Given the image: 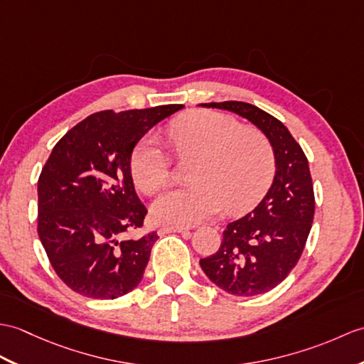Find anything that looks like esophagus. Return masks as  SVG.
Instances as JSON below:
<instances>
[{
	"label": "esophagus",
	"mask_w": 364,
	"mask_h": 364,
	"mask_svg": "<svg viewBox=\"0 0 364 364\" xmlns=\"http://www.w3.org/2000/svg\"><path fill=\"white\" fill-rule=\"evenodd\" d=\"M168 232H188V228H183V226H163L161 230H159V234H168Z\"/></svg>",
	"instance_id": "34e87169"
}]
</instances>
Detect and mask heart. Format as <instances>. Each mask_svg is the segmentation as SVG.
<instances>
[{
    "instance_id": "heart-1",
    "label": "heart",
    "mask_w": 364,
    "mask_h": 364,
    "mask_svg": "<svg viewBox=\"0 0 364 364\" xmlns=\"http://www.w3.org/2000/svg\"><path fill=\"white\" fill-rule=\"evenodd\" d=\"M178 158H193L191 186L163 193L151 215L158 223L191 226L217 214H240L256 206L274 175V151L267 136L252 127L210 109L186 113L171 125ZM130 172L136 188L155 193L168 181V159L155 136L134 147Z\"/></svg>"
}]
</instances>
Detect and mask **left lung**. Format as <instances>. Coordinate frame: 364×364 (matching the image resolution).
Segmentation results:
<instances>
[{
	"label": "left lung",
	"instance_id": "left-lung-1",
	"mask_svg": "<svg viewBox=\"0 0 364 364\" xmlns=\"http://www.w3.org/2000/svg\"><path fill=\"white\" fill-rule=\"evenodd\" d=\"M228 109L255 124L274 151L276 173L267 196L250 214L228 223L215 255L200 260L217 287L234 296L273 290L302 255L315 214L307 156L289 129L264 109L239 100L201 104Z\"/></svg>",
	"mask_w": 364,
	"mask_h": 364
}]
</instances>
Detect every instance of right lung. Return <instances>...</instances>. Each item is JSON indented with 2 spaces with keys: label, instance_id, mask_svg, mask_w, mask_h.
Listing matches in <instances>:
<instances>
[{
  "label": "right lung",
  "instance_id": "add662e5",
  "mask_svg": "<svg viewBox=\"0 0 364 364\" xmlns=\"http://www.w3.org/2000/svg\"><path fill=\"white\" fill-rule=\"evenodd\" d=\"M184 105L88 116L55 144L38 178V237L54 272L75 293L116 299L136 287L158 234L127 240L147 214L130 158L151 127Z\"/></svg>",
  "mask_w": 364,
  "mask_h": 364
}]
</instances>
